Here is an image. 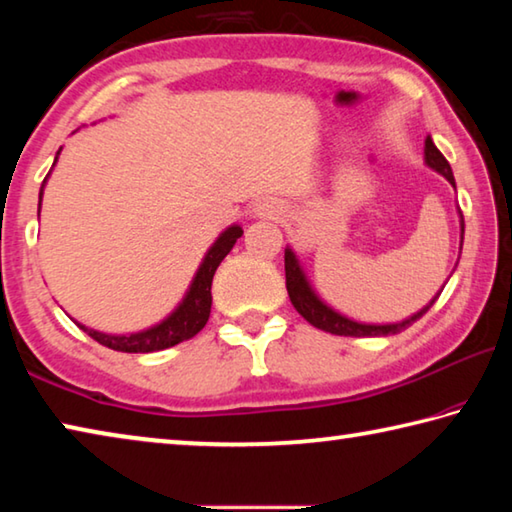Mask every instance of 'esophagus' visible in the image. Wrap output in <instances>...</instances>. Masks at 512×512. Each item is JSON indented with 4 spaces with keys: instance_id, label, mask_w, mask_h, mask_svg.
<instances>
[{
    "instance_id": "1",
    "label": "esophagus",
    "mask_w": 512,
    "mask_h": 512,
    "mask_svg": "<svg viewBox=\"0 0 512 512\" xmlns=\"http://www.w3.org/2000/svg\"><path fill=\"white\" fill-rule=\"evenodd\" d=\"M257 216H262V219H280V216L284 214L282 205L271 201V198H264V201H259L257 207H255Z\"/></svg>"
}]
</instances>
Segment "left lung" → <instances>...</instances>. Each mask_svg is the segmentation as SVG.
I'll return each instance as SVG.
<instances>
[{"label": "left lung", "mask_w": 512, "mask_h": 512, "mask_svg": "<svg viewBox=\"0 0 512 512\" xmlns=\"http://www.w3.org/2000/svg\"><path fill=\"white\" fill-rule=\"evenodd\" d=\"M424 162L429 164L431 169H436L438 173H443V176L449 180V185H454V173L452 167H449V162L445 160V155L436 149V144H433L431 137L424 140ZM463 232H465V221H463V214H461V239H463ZM284 273H287V291H289V298L293 302V307H296L298 314L311 323L318 329H323V332L329 334H336V336H388V334H397L406 329L409 325H413L415 320L422 318L427 311L431 309L433 302L438 300V296L433 298L427 307L420 309L418 314H413L411 318L402 320V323H393V325H366V323H357V320H350L341 316L339 311H334L332 307H327L323 300H320L314 289L309 287L305 273H302L298 257L293 255V250L287 248L284 250Z\"/></svg>", "instance_id": "obj_1"}]
</instances>
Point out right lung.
<instances>
[{"mask_svg": "<svg viewBox=\"0 0 512 512\" xmlns=\"http://www.w3.org/2000/svg\"><path fill=\"white\" fill-rule=\"evenodd\" d=\"M40 201H42V187H40ZM244 235V230L239 225H230L223 235L214 241V246L207 250L201 268L194 277L192 287H189L185 300L180 302L178 309L173 311L169 318H164L160 325L144 332L128 334V336H112L97 332L85 325H79L83 332H88L94 341L106 345L110 350L117 352H158L171 345H178L183 341H189L205 327L207 318H210L212 309V277L216 268L223 262V257L230 253L232 246L237 244V239Z\"/></svg>", "mask_w": 512, "mask_h": 512, "instance_id": "1", "label": "right lung"}]
</instances>
